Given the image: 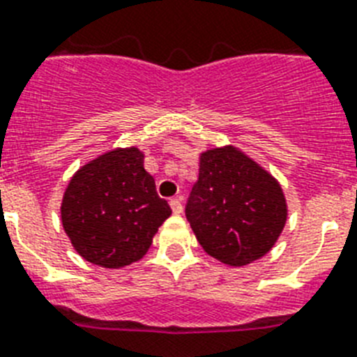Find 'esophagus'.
Listing matches in <instances>:
<instances>
[{"mask_svg":"<svg viewBox=\"0 0 357 357\" xmlns=\"http://www.w3.org/2000/svg\"><path fill=\"white\" fill-rule=\"evenodd\" d=\"M169 206H172V210H173V213H182V208H184V206H182V200L178 199V197H176V199H172L169 200Z\"/></svg>","mask_w":357,"mask_h":357,"instance_id":"1","label":"esophagus"}]
</instances>
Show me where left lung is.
<instances>
[{"mask_svg": "<svg viewBox=\"0 0 357 357\" xmlns=\"http://www.w3.org/2000/svg\"><path fill=\"white\" fill-rule=\"evenodd\" d=\"M185 217L204 252L229 266H244L272 250L287 222L279 182L235 147L200 155Z\"/></svg>", "mask_w": 357, "mask_h": 357, "instance_id": "left-lung-1", "label": "left lung"}]
</instances>
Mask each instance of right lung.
I'll return each mask as SVG.
<instances>
[{"label": "right lung", "mask_w": 357, "mask_h": 357, "mask_svg": "<svg viewBox=\"0 0 357 357\" xmlns=\"http://www.w3.org/2000/svg\"><path fill=\"white\" fill-rule=\"evenodd\" d=\"M172 215L137 147L85 164L67 185L61 222L76 252L93 264L122 268L142 259Z\"/></svg>", "instance_id": "right-lung-1"}]
</instances>
